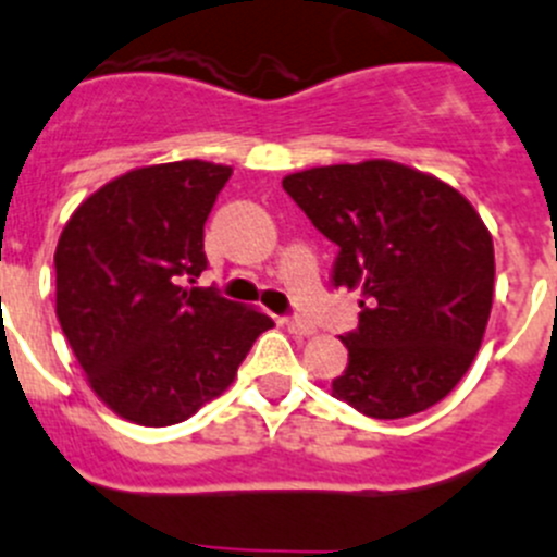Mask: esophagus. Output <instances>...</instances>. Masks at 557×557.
<instances>
[{"instance_id": "34e87169", "label": "esophagus", "mask_w": 557, "mask_h": 557, "mask_svg": "<svg viewBox=\"0 0 557 557\" xmlns=\"http://www.w3.org/2000/svg\"><path fill=\"white\" fill-rule=\"evenodd\" d=\"M285 326H288V332H294V335H299V337H310V335H315V324H310V321H305V319H288L285 321Z\"/></svg>"}]
</instances>
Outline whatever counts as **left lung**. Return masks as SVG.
<instances>
[{
    "label": "left lung",
    "instance_id": "obj_1",
    "mask_svg": "<svg viewBox=\"0 0 557 557\" xmlns=\"http://www.w3.org/2000/svg\"><path fill=\"white\" fill-rule=\"evenodd\" d=\"M283 189L341 249L335 285L362 294L332 396L376 420L443 401L481 349L495 294V244L472 202L389 159L299 170Z\"/></svg>",
    "mask_w": 557,
    "mask_h": 557
}]
</instances>
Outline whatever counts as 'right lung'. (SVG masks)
<instances>
[{
    "label": "right lung",
    "mask_w": 557,
    "mask_h": 557,
    "mask_svg": "<svg viewBox=\"0 0 557 557\" xmlns=\"http://www.w3.org/2000/svg\"><path fill=\"white\" fill-rule=\"evenodd\" d=\"M233 168L202 159L128 170L92 191L57 242V319L114 414L173 425L222 396L274 321L211 288L202 225Z\"/></svg>",
    "instance_id": "right-lung-1"
}]
</instances>
